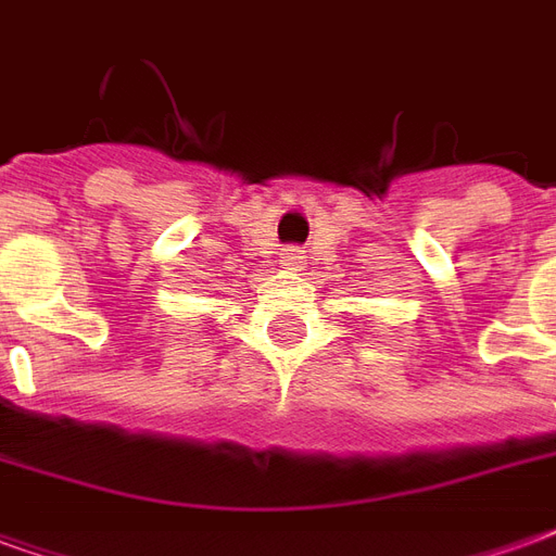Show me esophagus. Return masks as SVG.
<instances>
[{
  "label": "esophagus",
  "mask_w": 556,
  "mask_h": 556,
  "mask_svg": "<svg viewBox=\"0 0 556 556\" xmlns=\"http://www.w3.org/2000/svg\"><path fill=\"white\" fill-rule=\"evenodd\" d=\"M303 258H306V255H303V250H298V247H289V250H282V253H279V265L289 267V270H301Z\"/></svg>",
  "instance_id": "34e87169"
}]
</instances>
